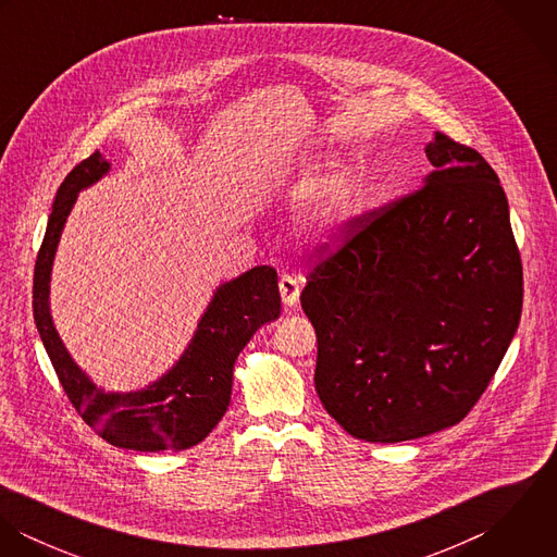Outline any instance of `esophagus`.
I'll list each match as a JSON object with an SVG mask.
<instances>
[{"instance_id":"34e87169","label":"esophagus","mask_w":557,"mask_h":557,"mask_svg":"<svg viewBox=\"0 0 557 557\" xmlns=\"http://www.w3.org/2000/svg\"><path fill=\"white\" fill-rule=\"evenodd\" d=\"M278 289H281V298H283V302H285V307H287V309H292V307H296V305H298V298H300V285H298V281H296L294 276L283 274V276H281V281H278Z\"/></svg>"}]
</instances>
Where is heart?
<instances>
[{
  "label": "heart",
  "mask_w": 557,
  "mask_h": 557,
  "mask_svg": "<svg viewBox=\"0 0 557 557\" xmlns=\"http://www.w3.org/2000/svg\"><path fill=\"white\" fill-rule=\"evenodd\" d=\"M351 210V190L341 180H332L307 212L302 230L315 242L336 244L347 232Z\"/></svg>",
  "instance_id": "1"
}]
</instances>
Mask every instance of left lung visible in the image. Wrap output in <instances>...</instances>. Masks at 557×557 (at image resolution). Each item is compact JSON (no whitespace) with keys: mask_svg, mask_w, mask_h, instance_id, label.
Segmentation results:
<instances>
[{"mask_svg":"<svg viewBox=\"0 0 557 557\" xmlns=\"http://www.w3.org/2000/svg\"><path fill=\"white\" fill-rule=\"evenodd\" d=\"M424 184L349 221L307 274L315 388L354 437L397 444L461 422L521 319L523 268L491 164L444 133Z\"/></svg>","mask_w":557,"mask_h":557,"instance_id":"8db88e82","label":"left lung"}]
</instances>
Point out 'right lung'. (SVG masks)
<instances>
[{
    "instance_id": "right-lung-1",
    "label": "right lung",
    "mask_w": 557,
    "mask_h": 557,
    "mask_svg": "<svg viewBox=\"0 0 557 557\" xmlns=\"http://www.w3.org/2000/svg\"><path fill=\"white\" fill-rule=\"evenodd\" d=\"M107 171L109 162L96 150L58 188L34 268V321L66 397L102 440L141 453L184 450L203 442L225 416L239 351L257 327L281 315L278 276L274 268L257 265L221 285L186 351L159 382L126 395L96 388L53 325L49 283L58 242L79 190Z\"/></svg>"
}]
</instances>
